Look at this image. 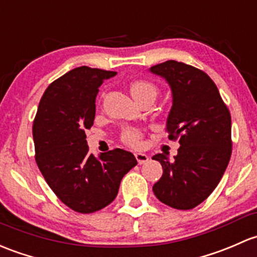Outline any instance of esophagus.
I'll list each match as a JSON object with an SVG mask.
<instances>
[{
	"mask_svg": "<svg viewBox=\"0 0 257 257\" xmlns=\"http://www.w3.org/2000/svg\"><path fill=\"white\" fill-rule=\"evenodd\" d=\"M136 159L138 161V164L139 165H143L145 163H148L149 161V156L147 155V154H143V153H137L136 154Z\"/></svg>",
	"mask_w": 257,
	"mask_h": 257,
	"instance_id": "34e87169",
	"label": "esophagus"
}]
</instances>
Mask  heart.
<instances>
[{"instance_id":"1","label":"heart","mask_w":257,"mask_h":257,"mask_svg":"<svg viewBox=\"0 0 257 257\" xmlns=\"http://www.w3.org/2000/svg\"><path fill=\"white\" fill-rule=\"evenodd\" d=\"M131 92L138 102L148 97L155 98L158 94V87L147 80H137L131 85ZM142 139V133L136 128H126L121 133V140L131 147H138Z\"/></svg>"}]
</instances>
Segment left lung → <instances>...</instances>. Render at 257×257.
<instances>
[{
	"mask_svg": "<svg viewBox=\"0 0 257 257\" xmlns=\"http://www.w3.org/2000/svg\"><path fill=\"white\" fill-rule=\"evenodd\" d=\"M167 81L172 107L166 121L169 139H177L175 160L153 156L163 176L153 186L159 201L192 209L208 198L223 177L231 155V117L213 80L202 70L175 60L150 67Z\"/></svg>",
	"mask_w": 257,
	"mask_h": 257,
	"instance_id": "8db88e82",
	"label": "left lung"
}]
</instances>
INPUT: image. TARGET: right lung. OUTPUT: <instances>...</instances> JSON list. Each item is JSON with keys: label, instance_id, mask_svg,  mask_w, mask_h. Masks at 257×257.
Wrapping results in <instances>:
<instances>
[{"label": "right lung", "instance_id": "1", "mask_svg": "<svg viewBox=\"0 0 257 257\" xmlns=\"http://www.w3.org/2000/svg\"><path fill=\"white\" fill-rule=\"evenodd\" d=\"M115 75L88 66L66 72L48 86L34 118L38 167L53 192L75 212L87 214L112 203L121 178L138 164L123 149L98 159L88 153L85 131L93 125L98 87Z\"/></svg>", "mask_w": 257, "mask_h": 257}]
</instances>
